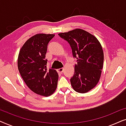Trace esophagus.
Here are the masks:
<instances>
[{"label":"esophagus","mask_w":126,"mask_h":126,"mask_svg":"<svg viewBox=\"0 0 126 126\" xmlns=\"http://www.w3.org/2000/svg\"><path fill=\"white\" fill-rule=\"evenodd\" d=\"M57 70H58V72H59V73H62L63 72V68H60V69H57Z\"/></svg>","instance_id":"34e87169"}]
</instances>
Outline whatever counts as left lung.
<instances>
[{"label":"left lung","mask_w":126,"mask_h":126,"mask_svg":"<svg viewBox=\"0 0 126 126\" xmlns=\"http://www.w3.org/2000/svg\"><path fill=\"white\" fill-rule=\"evenodd\" d=\"M58 35L68 41L77 64L70 79L72 87L77 92L84 94L95 87L101 76L104 53L100 43L92 34L76 29Z\"/></svg>","instance_id":"obj_1"}]
</instances>
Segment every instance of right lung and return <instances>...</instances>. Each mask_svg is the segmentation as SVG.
Wrapping results in <instances>:
<instances>
[{
    "label": "right lung",
    "mask_w": 126,
    "mask_h": 126,
    "mask_svg": "<svg viewBox=\"0 0 126 126\" xmlns=\"http://www.w3.org/2000/svg\"><path fill=\"white\" fill-rule=\"evenodd\" d=\"M54 35L35 34L24 44L18 55V68L24 81L32 92L44 96L52 94L57 86V72L47 69L45 59L47 44Z\"/></svg>",
    "instance_id": "1"
}]
</instances>
